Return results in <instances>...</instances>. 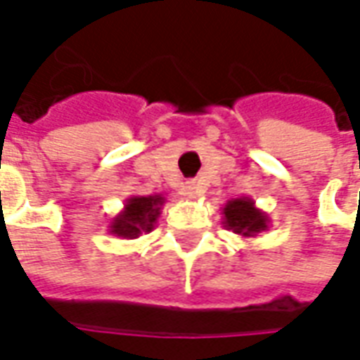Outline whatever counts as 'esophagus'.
<instances>
[{"label":"esophagus","mask_w":360,"mask_h":360,"mask_svg":"<svg viewBox=\"0 0 360 360\" xmlns=\"http://www.w3.org/2000/svg\"><path fill=\"white\" fill-rule=\"evenodd\" d=\"M185 193H187L188 198H196L198 196V185L196 183H187L185 185Z\"/></svg>","instance_id":"obj_1"}]
</instances>
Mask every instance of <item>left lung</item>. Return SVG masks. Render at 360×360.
I'll return each mask as SVG.
<instances>
[{"instance_id":"left-lung-1","label":"left lung","mask_w":360,"mask_h":360,"mask_svg":"<svg viewBox=\"0 0 360 360\" xmlns=\"http://www.w3.org/2000/svg\"><path fill=\"white\" fill-rule=\"evenodd\" d=\"M224 227L231 229L241 237H257L268 229L270 218L268 214L257 208V204L249 196L231 198L224 206Z\"/></svg>"}]
</instances>
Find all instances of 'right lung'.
I'll list each match as a JSON object with an SVG mask.
<instances>
[{"mask_svg":"<svg viewBox=\"0 0 360 360\" xmlns=\"http://www.w3.org/2000/svg\"><path fill=\"white\" fill-rule=\"evenodd\" d=\"M164 204V195L127 198L123 210L110 221V233L123 239H136L139 235L148 233L156 226Z\"/></svg>","mask_w":360,"mask_h":360,"instance_id":"right-lung-1","label":"right lung"}]
</instances>
